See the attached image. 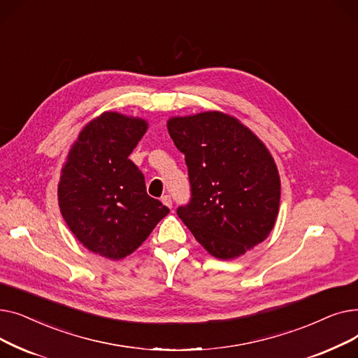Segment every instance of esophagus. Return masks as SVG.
Instances as JSON below:
<instances>
[{"mask_svg":"<svg viewBox=\"0 0 358 358\" xmlns=\"http://www.w3.org/2000/svg\"><path fill=\"white\" fill-rule=\"evenodd\" d=\"M162 203L166 206V208H169L171 209L173 208V200H171V196H168V194H165V196H162Z\"/></svg>","mask_w":358,"mask_h":358,"instance_id":"34e87169","label":"esophagus"}]
</instances>
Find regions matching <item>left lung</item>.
Returning <instances> with one entry per match:
<instances>
[{"instance_id": "1", "label": "left lung", "mask_w": 358, "mask_h": 358, "mask_svg": "<svg viewBox=\"0 0 358 358\" xmlns=\"http://www.w3.org/2000/svg\"><path fill=\"white\" fill-rule=\"evenodd\" d=\"M166 127L185 157L192 187L177 215L200 245L232 259L264 241L280 206V177L266 145L220 111L171 117Z\"/></svg>"}]
</instances>
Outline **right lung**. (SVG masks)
Instances as JSON below:
<instances>
[{"label": "right lung", "mask_w": 358, "mask_h": 358, "mask_svg": "<svg viewBox=\"0 0 358 358\" xmlns=\"http://www.w3.org/2000/svg\"><path fill=\"white\" fill-rule=\"evenodd\" d=\"M146 129L141 117L104 111L81 130L62 168V217L87 250L108 259L139 248L169 213L148 196L142 171L129 159Z\"/></svg>", "instance_id": "right-lung-1"}]
</instances>
